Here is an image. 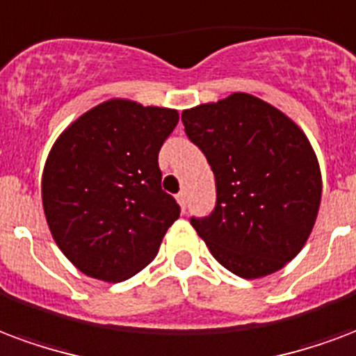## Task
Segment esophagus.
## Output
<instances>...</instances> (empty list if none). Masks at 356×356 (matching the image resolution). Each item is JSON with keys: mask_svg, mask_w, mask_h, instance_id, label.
I'll return each mask as SVG.
<instances>
[{"mask_svg": "<svg viewBox=\"0 0 356 356\" xmlns=\"http://www.w3.org/2000/svg\"><path fill=\"white\" fill-rule=\"evenodd\" d=\"M177 202H179V205H181V209L185 211V209H186V194H185V192H179Z\"/></svg>", "mask_w": 356, "mask_h": 356, "instance_id": "1", "label": "esophagus"}]
</instances>
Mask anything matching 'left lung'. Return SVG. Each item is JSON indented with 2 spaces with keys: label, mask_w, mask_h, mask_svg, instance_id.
<instances>
[{
  "label": "left lung",
  "mask_w": 356,
  "mask_h": 356,
  "mask_svg": "<svg viewBox=\"0 0 356 356\" xmlns=\"http://www.w3.org/2000/svg\"><path fill=\"white\" fill-rule=\"evenodd\" d=\"M204 152L217 204L191 225L226 270L243 279L270 275L305 245L321 204V170L291 118L243 92L181 115Z\"/></svg>",
  "instance_id": "left-lung-1"
}]
</instances>
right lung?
<instances>
[{"instance_id":"obj_1","label":"right lung","mask_w":356,"mask_h":356,"mask_svg":"<svg viewBox=\"0 0 356 356\" xmlns=\"http://www.w3.org/2000/svg\"><path fill=\"white\" fill-rule=\"evenodd\" d=\"M179 115L109 99L79 117L52 145L41 181L49 228L71 264L118 283L156 257L181 207L162 191L158 152Z\"/></svg>"}]
</instances>
